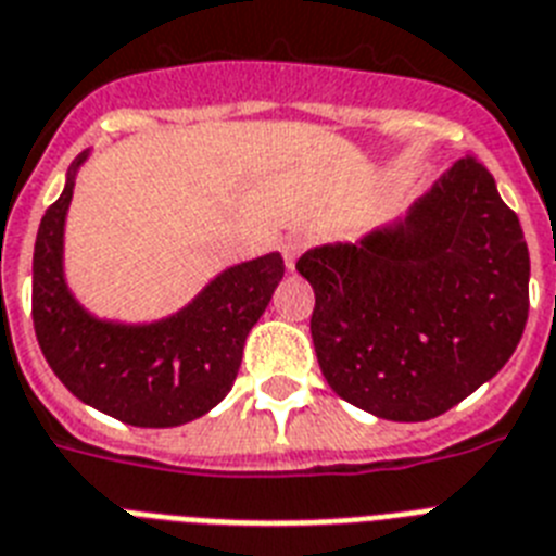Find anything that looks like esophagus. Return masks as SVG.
<instances>
[{
  "instance_id": "1",
  "label": "esophagus",
  "mask_w": 556,
  "mask_h": 556,
  "mask_svg": "<svg viewBox=\"0 0 556 556\" xmlns=\"http://www.w3.org/2000/svg\"><path fill=\"white\" fill-rule=\"evenodd\" d=\"M305 249H307L305 237H288V240L282 242V254H286L288 268L293 270V265H296V256H300Z\"/></svg>"
}]
</instances>
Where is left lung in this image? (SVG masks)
Here are the masks:
<instances>
[{
	"label": "left lung",
	"instance_id": "1",
	"mask_svg": "<svg viewBox=\"0 0 556 556\" xmlns=\"http://www.w3.org/2000/svg\"><path fill=\"white\" fill-rule=\"evenodd\" d=\"M296 270L316 296V358L333 393L387 421H429L515 353L529 319V245L475 155L407 220L321 245Z\"/></svg>",
	"mask_w": 556,
	"mask_h": 556
}]
</instances>
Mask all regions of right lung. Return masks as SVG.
Returning a JSON list of instances; mask_svg holds the SVG:
<instances>
[{"label": "right lung", "instance_id": "add662e5", "mask_svg": "<svg viewBox=\"0 0 556 556\" xmlns=\"http://www.w3.org/2000/svg\"><path fill=\"white\" fill-rule=\"evenodd\" d=\"M67 186L45 212L33 251V328L48 365L70 393L132 427H180L217 407L231 390L245 336L286 274L279 254L223 270L180 314L152 325L92 319L64 286Z\"/></svg>", "mask_w": 556, "mask_h": 556}]
</instances>
